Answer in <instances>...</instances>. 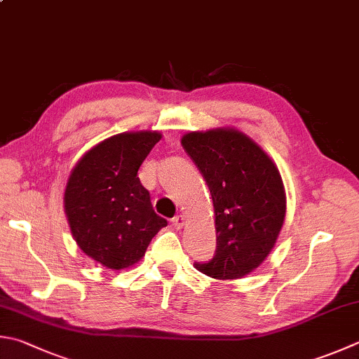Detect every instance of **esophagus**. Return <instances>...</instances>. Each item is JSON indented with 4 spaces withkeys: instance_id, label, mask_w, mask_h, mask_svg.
Masks as SVG:
<instances>
[{
    "instance_id": "esophagus-1",
    "label": "esophagus",
    "mask_w": 359,
    "mask_h": 359,
    "mask_svg": "<svg viewBox=\"0 0 359 359\" xmlns=\"http://www.w3.org/2000/svg\"><path fill=\"white\" fill-rule=\"evenodd\" d=\"M172 225L177 228V229H181L182 226H184V215H175V217L170 220Z\"/></svg>"
}]
</instances>
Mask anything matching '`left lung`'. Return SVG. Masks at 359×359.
I'll return each instance as SVG.
<instances>
[{
  "instance_id": "obj_1",
  "label": "left lung",
  "mask_w": 359,
  "mask_h": 359,
  "mask_svg": "<svg viewBox=\"0 0 359 359\" xmlns=\"http://www.w3.org/2000/svg\"><path fill=\"white\" fill-rule=\"evenodd\" d=\"M181 145L211 191L217 247L195 262L211 278L234 280L267 258L286 215L278 168L255 142L236 130L189 133Z\"/></svg>"
}]
</instances>
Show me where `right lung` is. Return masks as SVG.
I'll list each match as a JSON object with an SVG mask.
<instances>
[{"mask_svg":"<svg viewBox=\"0 0 359 359\" xmlns=\"http://www.w3.org/2000/svg\"><path fill=\"white\" fill-rule=\"evenodd\" d=\"M161 140L156 131L123 133L87 151L65 187V214L83 252L107 269L136 264L167 220L154 212L137 170Z\"/></svg>","mask_w":359,"mask_h":359,"instance_id":"obj_1","label":"right lung"}]
</instances>
